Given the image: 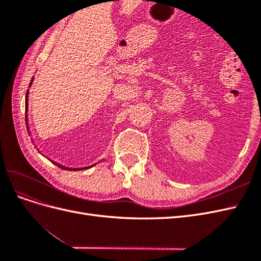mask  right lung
<instances>
[{
	"label": "right lung",
	"mask_w": 261,
	"mask_h": 261,
	"mask_svg": "<svg viewBox=\"0 0 261 261\" xmlns=\"http://www.w3.org/2000/svg\"><path fill=\"white\" fill-rule=\"evenodd\" d=\"M33 82H34V77H33V80H31V82H30V84H29V87L33 85ZM28 96H29V90H27V92H26V98H25V109H26V125H27V129H28V132H29V128H28V114H27V112H28ZM63 168V167H62ZM86 168H89V167H86ZM83 169V168H82ZM85 169V168H84ZM75 170V169H74Z\"/></svg>",
	"instance_id": "right-lung-1"
}]
</instances>
